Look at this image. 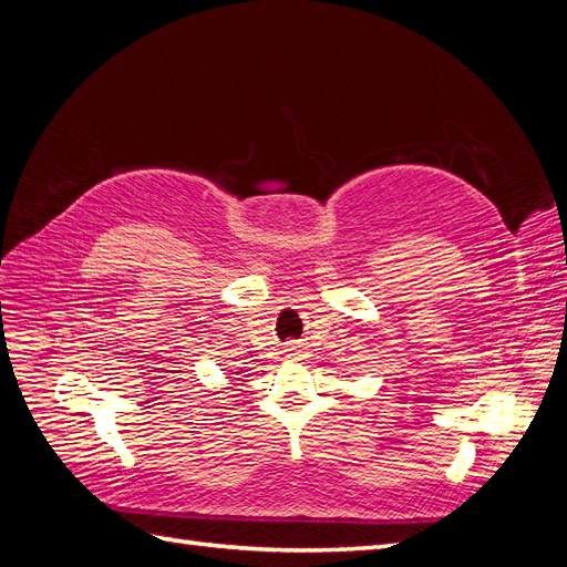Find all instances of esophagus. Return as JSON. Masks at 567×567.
<instances>
[{
  "mask_svg": "<svg viewBox=\"0 0 567 567\" xmlns=\"http://www.w3.org/2000/svg\"><path fill=\"white\" fill-rule=\"evenodd\" d=\"M288 350H298V346H290V348H288Z\"/></svg>",
  "mask_w": 567,
  "mask_h": 567,
  "instance_id": "esophagus-1",
  "label": "esophagus"
}]
</instances>
